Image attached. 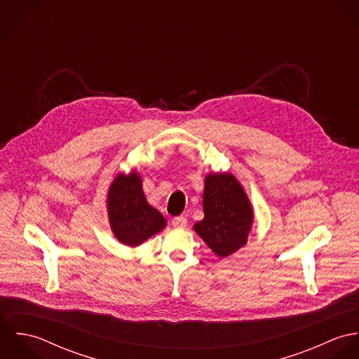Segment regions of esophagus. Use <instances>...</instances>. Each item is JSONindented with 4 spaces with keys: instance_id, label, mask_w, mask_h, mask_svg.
<instances>
[{
    "instance_id": "1",
    "label": "esophagus",
    "mask_w": 359,
    "mask_h": 359,
    "mask_svg": "<svg viewBox=\"0 0 359 359\" xmlns=\"http://www.w3.org/2000/svg\"><path fill=\"white\" fill-rule=\"evenodd\" d=\"M171 224L175 226V228H185L187 224H188V219L185 215H178V217H174L171 219Z\"/></svg>"
}]
</instances>
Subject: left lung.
I'll return each mask as SVG.
<instances>
[{
  "label": "left lung",
  "mask_w": 359,
  "mask_h": 359,
  "mask_svg": "<svg viewBox=\"0 0 359 359\" xmlns=\"http://www.w3.org/2000/svg\"><path fill=\"white\" fill-rule=\"evenodd\" d=\"M203 210L205 218L195 224V231L217 256H231L246 245L253 211L232 174L205 177Z\"/></svg>",
  "instance_id": "1"
}]
</instances>
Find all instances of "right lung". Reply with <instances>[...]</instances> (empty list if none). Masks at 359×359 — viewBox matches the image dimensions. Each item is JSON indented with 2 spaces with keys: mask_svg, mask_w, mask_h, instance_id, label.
Listing matches in <instances>:
<instances>
[{
  "mask_svg": "<svg viewBox=\"0 0 359 359\" xmlns=\"http://www.w3.org/2000/svg\"><path fill=\"white\" fill-rule=\"evenodd\" d=\"M107 199L111 231L123 245L138 246L165 226L161 212L148 205L137 172L117 175Z\"/></svg>",
  "mask_w": 359,
  "mask_h": 359,
  "instance_id": "add662e5",
  "label": "right lung"
}]
</instances>
